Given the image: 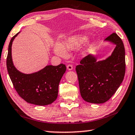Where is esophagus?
Returning <instances> with one entry per match:
<instances>
[{"label":"esophagus","instance_id":"esophagus-1","mask_svg":"<svg viewBox=\"0 0 135 135\" xmlns=\"http://www.w3.org/2000/svg\"><path fill=\"white\" fill-rule=\"evenodd\" d=\"M67 69L68 70H73V65H71V64H68V65L67 66Z\"/></svg>","mask_w":135,"mask_h":135}]
</instances>
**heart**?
Listing matches in <instances>:
<instances>
[{
    "mask_svg": "<svg viewBox=\"0 0 135 135\" xmlns=\"http://www.w3.org/2000/svg\"><path fill=\"white\" fill-rule=\"evenodd\" d=\"M87 36L82 35L72 36L65 42L64 45L61 44H56L54 47V50L57 55L65 56L67 55L66 49L71 50L77 48L87 41Z\"/></svg>",
    "mask_w": 135,
    "mask_h": 135,
    "instance_id": "b5f03b06",
    "label": "heart"
}]
</instances>
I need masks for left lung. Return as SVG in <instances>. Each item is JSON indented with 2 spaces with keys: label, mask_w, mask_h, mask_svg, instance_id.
Segmentation results:
<instances>
[{
  "label": "left lung",
  "mask_w": 135,
  "mask_h": 135,
  "mask_svg": "<svg viewBox=\"0 0 135 135\" xmlns=\"http://www.w3.org/2000/svg\"><path fill=\"white\" fill-rule=\"evenodd\" d=\"M105 41L116 45L111 56L97 62L96 57L89 55L76 67L80 95L90 103L102 104L109 100L125 75V48L121 39L113 33Z\"/></svg>",
  "instance_id": "left-lung-1"
}]
</instances>
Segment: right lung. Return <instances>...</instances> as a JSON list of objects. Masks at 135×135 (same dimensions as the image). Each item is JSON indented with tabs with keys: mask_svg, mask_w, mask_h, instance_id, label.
<instances>
[{
	"mask_svg": "<svg viewBox=\"0 0 135 135\" xmlns=\"http://www.w3.org/2000/svg\"><path fill=\"white\" fill-rule=\"evenodd\" d=\"M10 41L7 58V67L10 79L18 94L28 103L37 105L51 104L57 99L58 87L66 71L63 64L57 66L47 65L40 71L31 74L20 72L14 66L11 46L15 38Z\"/></svg>",
	"mask_w": 135,
	"mask_h": 135,
	"instance_id": "obj_1",
	"label": "right lung"
}]
</instances>
